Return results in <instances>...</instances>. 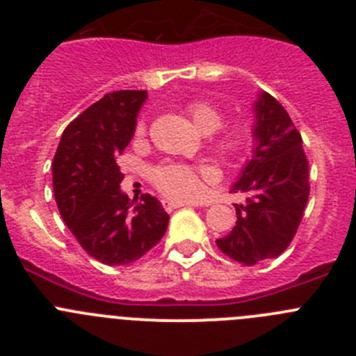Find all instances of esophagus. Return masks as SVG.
Here are the masks:
<instances>
[{
  "mask_svg": "<svg viewBox=\"0 0 356 356\" xmlns=\"http://www.w3.org/2000/svg\"><path fill=\"white\" fill-rule=\"evenodd\" d=\"M162 207H163V210H168V212H171V210L181 209V207H187V205H185V203H180V201L165 200V201H162Z\"/></svg>",
  "mask_w": 356,
  "mask_h": 356,
  "instance_id": "esophagus-1",
  "label": "esophagus"
}]
</instances>
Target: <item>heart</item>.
<instances>
[{
  "mask_svg": "<svg viewBox=\"0 0 356 356\" xmlns=\"http://www.w3.org/2000/svg\"><path fill=\"white\" fill-rule=\"evenodd\" d=\"M187 114L197 128L205 134H212L213 149L228 160H241L248 155L253 146V134L244 124H228L219 128L222 122V114L219 108L210 105L209 102L187 103ZM146 134V124L140 121L135 128V137H143ZM210 171L197 165H188L180 162H163L156 165L151 172V180L163 196L175 201H193L201 194L203 180L209 178Z\"/></svg>",
  "mask_w": 356,
  "mask_h": 356,
  "instance_id": "1",
  "label": "heart"
}]
</instances>
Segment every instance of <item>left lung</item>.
Returning <instances> with one entry per match:
<instances>
[{"instance_id":"left-lung-1","label":"left lung","mask_w":356,"mask_h":356,"mask_svg":"<svg viewBox=\"0 0 356 356\" xmlns=\"http://www.w3.org/2000/svg\"><path fill=\"white\" fill-rule=\"evenodd\" d=\"M253 156L242 171L234 194H246L235 205L237 222L217 248L242 266H254L284 253L303 219L310 181L300 131L287 110L271 94L254 105Z\"/></svg>"}]
</instances>
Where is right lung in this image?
I'll list each match as a JSON object with an SVG mask.
<instances>
[{"label": "right lung", "instance_id": "add662e5", "mask_svg": "<svg viewBox=\"0 0 356 356\" xmlns=\"http://www.w3.org/2000/svg\"><path fill=\"white\" fill-rule=\"evenodd\" d=\"M146 90L108 92L67 124L53 159L56 207L92 259L127 266L159 244L169 216L159 200L121 193L118 155L134 137Z\"/></svg>", "mask_w": 356, "mask_h": 356}]
</instances>
